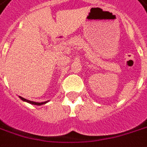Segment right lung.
<instances>
[{"label": "right lung", "instance_id": "right-lung-1", "mask_svg": "<svg viewBox=\"0 0 147 147\" xmlns=\"http://www.w3.org/2000/svg\"><path fill=\"white\" fill-rule=\"evenodd\" d=\"M19 97L22 99L23 101L30 103V104H31V105H44V104H46V103H47L49 101V100H47V101H45V102L38 103V102H34V101H31V100H26V99L23 98V97H22V96H19Z\"/></svg>", "mask_w": 147, "mask_h": 147}]
</instances>
